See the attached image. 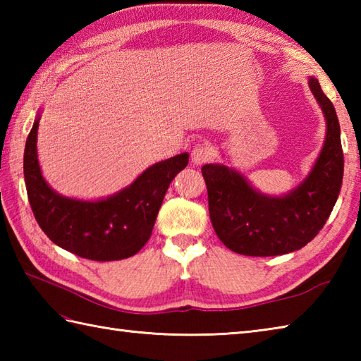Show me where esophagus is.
I'll list each match as a JSON object with an SVG mask.
<instances>
[{"mask_svg":"<svg viewBox=\"0 0 361 361\" xmlns=\"http://www.w3.org/2000/svg\"><path fill=\"white\" fill-rule=\"evenodd\" d=\"M211 157H212V149L206 141L195 144L194 149L190 150V161H192V164L195 166L206 163V161L211 159Z\"/></svg>","mask_w":361,"mask_h":361,"instance_id":"34e87169","label":"esophagus"}]
</instances>
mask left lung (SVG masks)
Wrapping results in <instances>:
<instances>
[{"label": "left lung", "instance_id": "1", "mask_svg": "<svg viewBox=\"0 0 361 361\" xmlns=\"http://www.w3.org/2000/svg\"><path fill=\"white\" fill-rule=\"evenodd\" d=\"M309 85L323 109L327 135L317 164L293 192L281 198L265 197L233 169L202 167L214 231L234 252L259 257L287 255L305 247L331 216L344 171L340 124L318 80L312 78Z\"/></svg>", "mask_w": 361, "mask_h": 361}]
</instances>
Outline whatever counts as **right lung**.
Here are the masks:
<instances>
[{
  "instance_id": "1",
  "label": "right lung",
  "mask_w": 361,
  "mask_h": 361,
  "mask_svg": "<svg viewBox=\"0 0 361 361\" xmlns=\"http://www.w3.org/2000/svg\"><path fill=\"white\" fill-rule=\"evenodd\" d=\"M37 128L38 119L27 135L23 169L29 204L43 233L60 248L97 262L136 255L150 239L169 185L188 166V153L153 164L106 200L79 202L46 185L37 159Z\"/></svg>"
}]
</instances>
